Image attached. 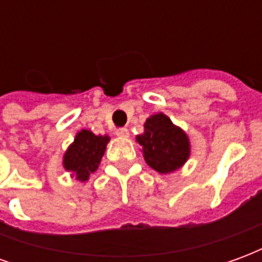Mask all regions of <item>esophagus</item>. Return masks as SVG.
Listing matches in <instances>:
<instances>
[{"label":"esophagus","mask_w":262,"mask_h":262,"mask_svg":"<svg viewBox=\"0 0 262 262\" xmlns=\"http://www.w3.org/2000/svg\"><path fill=\"white\" fill-rule=\"evenodd\" d=\"M116 136L119 137H129V130L126 129V127H119V129H116Z\"/></svg>","instance_id":"obj_1"}]
</instances>
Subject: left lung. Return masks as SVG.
I'll return each mask as SVG.
<instances>
[{"mask_svg":"<svg viewBox=\"0 0 262 262\" xmlns=\"http://www.w3.org/2000/svg\"><path fill=\"white\" fill-rule=\"evenodd\" d=\"M137 142L143 146L146 163L161 174L178 170L189 157L187 135L164 114L153 115L146 120L144 133L137 136Z\"/></svg>","mask_w":262,"mask_h":262,"instance_id":"obj_1","label":"left lung"}]
</instances>
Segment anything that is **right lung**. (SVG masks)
Returning <instances> with one entry per match:
<instances>
[{
    "mask_svg": "<svg viewBox=\"0 0 262 262\" xmlns=\"http://www.w3.org/2000/svg\"><path fill=\"white\" fill-rule=\"evenodd\" d=\"M108 142V136H95L90 130H81L66 151L63 160L64 168L74 172L77 180L86 181L90 172L98 168Z\"/></svg>",
    "mask_w": 262,
    "mask_h": 262,
    "instance_id": "add662e5",
    "label": "right lung"
}]
</instances>
